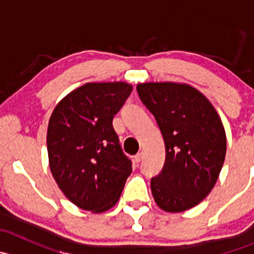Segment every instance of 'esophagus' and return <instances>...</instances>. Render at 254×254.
Segmentation results:
<instances>
[{
  "label": "esophagus",
  "mask_w": 254,
  "mask_h": 254,
  "mask_svg": "<svg viewBox=\"0 0 254 254\" xmlns=\"http://www.w3.org/2000/svg\"><path fill=\"white\" fill-rule=\"evenodd\" d=\"M142 158H143V153H142V152L137 153V155L135 156V162L140 163V162H141V161H142Z\"/></svg>",
  "instance_id": "esophagus-1"
}]
</instances>
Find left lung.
I'll list each match as a JSON object with an SVG mask.
<instances>
[{
	"label": "left lung",
	"instance_id": "8db88e82",
	"mask_svg": "<svg viewBox=\"0 0 254 254\" xmlns=\"http://www.w3.org/2000/svg\"><path fill=\"white\" fill-rule=\"evenodd\" d=\"M140 99L162 132L166 161L151 179L158 207L182 212L198 205L214 188L226 155V132L209 99L187 83L145 82Z\"/></svg>",
	"mask_w": 254,
	"mask_h": 254
}]
</instances>
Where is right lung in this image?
<instances>
[{"mask_svg":"<svg viewBox=\"0 0 254 254\" xmlns=\"http://www.w3.org/2000/svg\"><path fill=\"white\" fill-rule=\"evenodd\" d=\"M131 91V84L123 81L88 82L64 97L51 113L47 134L51 175L81 209H111L131 173L112 124Z\"/></svg>","mask_w":254,"mask_h":254,"instance_id":"add662e5","label":"right lung"}]
</instances>
